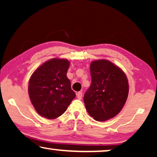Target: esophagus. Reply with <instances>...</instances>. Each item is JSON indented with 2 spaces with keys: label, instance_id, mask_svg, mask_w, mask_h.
I'll return each instance as SVG.
<instances>
[{
  "label": "esophagus",
  "instance_id": "34e87169",
  "mask_svg": "<svg viewBox=\"0 0 157 157\" xmlns=\"http://www.w3.org/2000/svg\"><path fill=\"white\" fill-rule=\"evenodd\" d=\"M76 96H77V98H78V99H81V98H82V93H81V92H77L76 93Z\"/></svg>",
  "mask_w": 157,
  "mask_h": 157
}]
</instances>
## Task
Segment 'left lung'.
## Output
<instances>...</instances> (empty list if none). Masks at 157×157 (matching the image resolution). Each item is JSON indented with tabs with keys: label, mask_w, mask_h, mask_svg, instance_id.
Returning a JSON list of instances; mask_svg holds the SVG:
<instances>
[{
	"label": "left lung",
	"mask_w": 157,
	"mask_h": 157,
	"mask_svg": "<svg viewBox=\"0 0 157 157\" xmlns=\"http://www.w3.org/2000/svg\"><path fill=\"white\" fill-rule=\"evenodd\" d=\"M91 84L83 96L86 109L96 121L114 117L125 104L128 82L125 73L111 61L96 60L90 65Z\"/></svg>",
	"instance_id": "8db88e82"
}]
</instances>
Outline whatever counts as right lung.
Here are the masks:
<instances>
[{
	"instance_id": "add662e5",
	"label": "right lung",
	"mask_w": 157,
	"mask_h": 157,
	"mask_svg": "<svg viewBox=\"0 0 157 157\" xmlns=\"http://www.w3.org/2000/svg\"><path fill=\"white\" fill-rule=\"evenodd\" d=\"M70 62L52 59L40 66L29 83L30 99L38 114L48 119L59 117L76 97L66 76Z\"/></svg>"
}]
</instances>
